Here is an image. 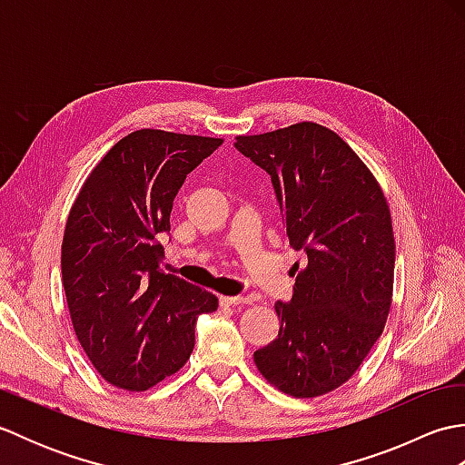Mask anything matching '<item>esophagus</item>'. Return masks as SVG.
I'll use <instances>...</instances> for the list:
<instances>
[{
	"label": "esophagus",
	"mask_w": 465,
	"mask_h": 465,
	"mask_svg": "<svg viewBox=\"0 0 465 465\" xmlns=\"http://www.w3.org/2000/svg\"><path fill=\"white\" fill-rule=\"evenodd\" d=\"M252 295H222L220 303L222 305H242V303H252Z\"/></svg>",
	"instance_id": "esophagus-1"
}]
</instances>
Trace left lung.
I'll use <instances>...</instances> for the list:
<instances>
[{
	"instance_id": "obj_1",
	"label": "left lung",
	"mask_w": 465,
	"mask_h": 465,
	"mask_svg": "<svg viewBox=\"0 0 465 465\" xmlns=\"http://www.w3.org/2000/svg\"><path fill=\"white\" fill-rule=\"evenodd\" d=\"M242 155L272 177L283 227L303 253L280 333L253 353L270 383L293 398L323 396L360 368L388 320L393 292L391 215L381 187L328 127L302 122L240 135Z\"/></svg>"
}]
</instances>
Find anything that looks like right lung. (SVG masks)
<instances>
[{"mask_svg":"<svg viewBox=\"0 0 465 465\" xmlns=\"http://www.w3.org/2000/svg\"><path fill=\"white\" fill-rule=\"evenodd\" d=\"M223 140L137 130L94 167L69 212L62 282L77 340L105 381L143 391L190 360L217 298L160 270L173 200Z\"/></svg>","mask_w":465,"mask_h":465,"instance_id":"add662e5","label":"right lung"}]
</instances>
